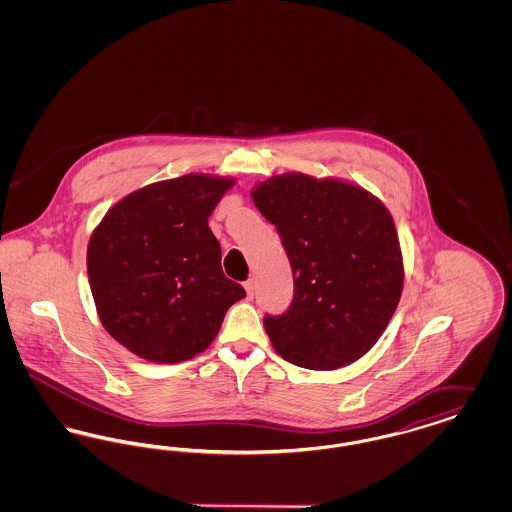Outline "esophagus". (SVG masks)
I'll return each instance as SVG.
<instances>
[{
    "label": "esophagus",
    "mask_w": 512,
    "mask_h": 512,
    "mask_svg": "<svg viewBox=\"0 0 512 512\" xmlns=\"http://www.w3.org/2000/svg\"><path fill=\"white\" fill-rule=\"evenodd\" d=\"M245 292H247V297L251 299L253 297V290H255V284H253V280H247L244 282Z\"/></svg>",
    "instance_id": "esophagus-1"
}]
</instances>
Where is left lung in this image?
<instances>
[{
  "mask_svg": "<svg viewBox=\"0 0 512 512\" xmlns=\"http://www.w3.org/2000/svg\"><path fill=\"white\" fill-rule=\"evenodd\" d=\"M251 197L292 265L290 309L265 317L274 351L311 370L355 363L384 334L403 292L390 211L361 186L301 172L272 176Z\"/></svg>",
  "mask_w": 512,
  "mask_h": 512,
  "instance_id": "obj_1",
  "label": "left lung"
}]
</instances>
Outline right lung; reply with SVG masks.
<instances>
[{"instance_id": "1", "label": "right lung", "mask_w": 512, "mask_h": 512, "mask_svg": "<svg viewBox=\"0 0 512 512\" xmlns=\"http://www.w3.org/2000/svg\"><path fill=\"white\" fill-rule=\"evenodd\" d=\"M234 178L184 174L122 197L88 244L103 328L151 363H182L217 338L245 290L224 276L207 219Z\"/></svg>"}]
</instances>
